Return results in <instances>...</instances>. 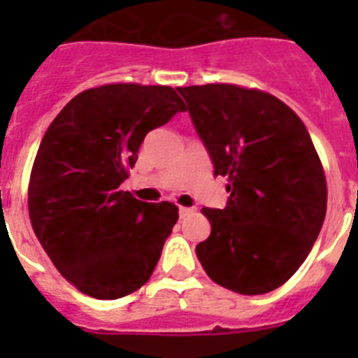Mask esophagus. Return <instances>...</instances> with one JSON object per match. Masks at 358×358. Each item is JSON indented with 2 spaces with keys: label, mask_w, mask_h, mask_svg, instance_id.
<instances>
[{
  "label": "esophagus",
  "mask_w": 358,
  "mask_h": 358,
  "mask_svg": "<svg viewBox=\"0 0 358 358\" xmlns=\"http://www.w3.org/2000/svg\"><path fill=\"white\" fill-rule=\"evenodd\" d=\"M194 211H195V208H186V206H181V208H179V217L185 218V217H188L189 213H194Z\"/></svg>",
  "instance_id": "1"
}]
</instances>
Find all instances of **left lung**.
<instances>
[{
    "label": "left lung",
    "mask_w": 358,
    "mask_h": 358,
    "mask_svg": "<svg viewBox=\"0 0 358 358\" xmlns=\"http://www.w3.org/2000/svg\"><path fill=\"white\" fill-rule=\"evenodd\" d=\"M215 166L224 210L195 248L208 276L245 296L278 289L301 267L327 215V179L305 123L280 98L233 84L177 87Z\"/></svg>",
    "instance_id": "obj_1"
}]
</instances>
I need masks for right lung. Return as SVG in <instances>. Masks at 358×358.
<instances>
[{"mask_svg":"<svg viewBox=\"0 0 358 358\" xmlns=\"http://www.w3.org/2000/svg\"><path fill=\"white\" fill-rule=\"evenodd\" d=\"M185 102L169 85L109 84L82 91L50 123L28 185L34 233L80 292L118 299L152 276L179 213L172 202L122 192L145 136Z\"/></svg>","mask_w":358,"mask_h":358,"instance_id":"right-lung-1","label":"right lung"}]
</instances>
